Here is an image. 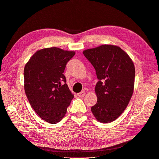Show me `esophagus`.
Masks as SVG:
<instances>
[{
	"mask_svg": "<svg viewBox=\"0 0 159 159\" xmlns=\"http://www.w3.org/2000/svg\"><path fill=\"white\" fill-rule=\"evenodd\" d=\"M77 95H78L79 97H80V98H83V97H84V96L86 95V92H85L84 91H82V92H80V93H78Z\"/></svg>",
	"mask_w": 159,
	"mask_h": 159,
	"instance_id": "obj_1",
	"label": "esophagus"
}]
</instances>
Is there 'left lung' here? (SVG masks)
Listing matches in <instances>:
<instances>
[{"mask_svg": "<svg viewBox=\"0 0 159 159\" xmlns=\"http://www.w3.org/2000/svg\"><path fill=\"white\" fill-rule=\"evenodd\" d=\"M83 54L99 79L95 88L98 100L92 113L99 122H113L124 112L132 96L134 64L127 53L112 44L85 50Z\"/></svg>", "mask_w": 159, "mask_h": 159, "instance_id": "obj_1", "label": "left lung"}]
</instances>
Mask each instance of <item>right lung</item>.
Wrapping results in <instances>:
<instances>
[{
  "mask_svg": "<svg viewBox=\"0 0 159 159\" xmlns=\"http://www.w3.org/2000/svg\"><path fill=\"white\" fill-rule=\"evenodd\" d=\"M75 52L51 47L37 50L24 67V90L41 119L50 124L61 120L74 98L63 72Z\"/></svg>",
  "mask_w": 159,
  "mask_h": 159,
  "instance_id": "right-lung-1",
  "label": "right lung"
}]
</instances>
